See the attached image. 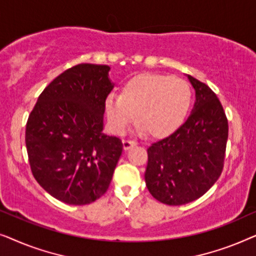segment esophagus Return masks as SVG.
Masks as SVG:
<instances>
[{
	"instance_id": "1",
	"label": "esophagus",
	"mask_w": 256,
	"mask_h": 256,
	"mask_svg": "<svg viewBox=\"0 0 256 256\" xmlns=\"http://www.w3.org/2000/svg\"><path fill=\"white\" fill-rule=\"evenodd\" d=\"M122 143H124V150L130 149V148H132V146H135L136 144H138V142L134 141V140H124Z\"/></svg>"
}]
</instances>
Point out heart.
Listing matches in <instances>:
<instances>
[{
    "instance_id": "b5f03b06",
    "label": "heart",
    "mask_w": 256,
    "mask_h": 256,
    "mask_svg": "<svg viewBox=\"0 0 256 256\" xmlns=\"http://www.w3.org/2000/svg\"><path fill=\"white\" fill-rule=\"evenodd\" d=\"M192 104L191 86L182 79L158 73L132 76L121 87L120 96L110 94L104 108L112 128L124 132L134 121L154 138H166L186 120Z\"/></svg>"
}]
</instances>
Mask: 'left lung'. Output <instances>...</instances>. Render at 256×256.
Returning <instances> with one entry per match:
<instances>
[{"instance_id":"8db88e82","label":"left lung","mask_w":256,"mask_h":256,"mask_svg":"<svg viewBox=\"0 0 256 256\" xmlns=\"http://www.w3.org/2000/svg\"><path fill=\"white\" fill-rule=\"evenodd\" d=\"M196 90L190 116L168 138L148 148L146 188L157 200L183 205L205 194L224 169L228 121L216 93L188 76Z\"/></svg>"}]
</instances>
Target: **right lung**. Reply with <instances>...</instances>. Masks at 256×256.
Wrapping results in <instances>:
<instances>
[{"label": "right lung", "mask_w": 256, "mask_h": 256, "mask_svg": "<svg viewBox=\"0 0 256 256\" xmlns=\"http://www.w3.org/2000/svg\"><path fill=\"white\" fill-rule=\"evenodd\" d=\"M108 65L79 64L45 87L31 110L26 146L34 180L70 205L106 194L122 141L102 132L104 102L113 90Z\"/></svg>", "instance_id": "right-lung-1"}]
</instances>
